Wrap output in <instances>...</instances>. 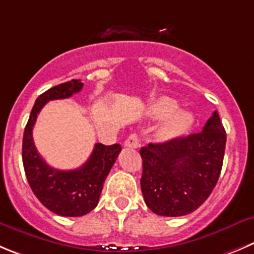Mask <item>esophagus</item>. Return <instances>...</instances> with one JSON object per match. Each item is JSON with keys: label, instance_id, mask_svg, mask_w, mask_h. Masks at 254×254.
<instances>
[{"label": "esophagus", "instance_id": "esophagus-1", "mask_svg": "<svg viewBox=\"0 0 254 254\" xmlns=\"http://www.w3.org/2000/svg\"><path fill=\"white\" fill-rule=\"evenodd\" d=\"M124 145L127 146V148H131V149H136L139 146V136L138 134H130L129 136H127V139L125 140Z\"/></svg>", "mask_w": 254, "mask_h": 254}]
</instances>
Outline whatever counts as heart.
Returning a JSON list of instances; mask_svg holds the SVG:
<instances>
[{"mask_svg":"<svg viewBox=\"0 0 254 254\" xmlns=\"http://www.w3.org/2000/svg\"><path fill=\"white\" fill-rule=\"evenodd\" d=\"M178 104L173 99L163 96L150 105V114L155 119L167 118L160 127L159 135L162 139L169 140L186 134L193 124V116L188 111H177Z\"/></svg>","mask_w":254,"mask_h":254,"instance_id":"obj_1","label":"heart"}]
</instances>
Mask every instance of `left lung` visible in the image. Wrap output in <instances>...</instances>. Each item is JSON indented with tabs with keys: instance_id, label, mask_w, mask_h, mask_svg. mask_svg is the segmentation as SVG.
Listing matches in <instances>:
<instances>
[{
	"instance_id": "left-lung-1",
	"label": "left lung",
	"mask_w": 254,
	"mask_h": 254,
	"mask_svg": "<svg viewBox=\"0 0 254 254\" xmlns=\"http://www.w3.org/2000/svg\"><path fill=\"white\" fill-rule=\"evenodd\" d=\"M227 135L217 111L200 132L140 149L144 200L158 215L181 217L207 200L223 165Z\"/></svg>"
}]
</instances>
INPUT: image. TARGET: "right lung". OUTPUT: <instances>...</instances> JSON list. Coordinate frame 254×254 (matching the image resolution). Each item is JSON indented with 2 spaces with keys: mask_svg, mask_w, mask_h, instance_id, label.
Here are the masks:
<instances>
[{
  "mask_svg": "<svg viewBox=\"0 0 254 254\" xmlns=\"http://www.w3.org/2000/svg\"><path fill=\"white\" fill-rule=\"evenodd\" d=\"M82 86L80 80H71L40 95L23 132L22 162L28 184L47 209L63 217H81L98 205L104 182L122 151L119 144H95L87 162L73 170L50 167L39 154L32 139V129L41 109L50 100L70 98Z\"/></svg>",
  "mask_w": 254,
  "mask_h": 254,
  "instance_id": "1",
  "label": "right lung"
}]
</instances>
